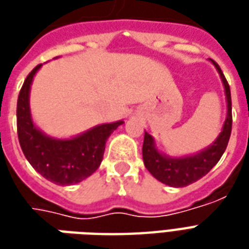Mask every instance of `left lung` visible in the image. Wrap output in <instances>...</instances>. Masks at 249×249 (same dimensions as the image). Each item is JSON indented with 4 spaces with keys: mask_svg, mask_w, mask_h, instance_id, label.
<instances>
[{
    "mask_svg": "<svg viewBox=\"0 0 249 249\" xmlns=\"http://www.w3.org/2000/svg\"><path fill=\"white\" fill-rule=\"evenodd\" d=\"M220 77L223 80L228 103V113L225 119L223 130L216 139L213 144L208 146L205 151L200 152L195 156L181 157V159H172L159 153L153 144V139L151 135L145 132L144 135V144H142V159L145 168L151 172V175L159 181L171 185V187H187L189 184L197 181L198 178L205 176L212 168L217 164L223 153L227 149L228 141L232 130V101H231L230 84L223 74L220 66L213 62Z\"/></svg>",
    "mask_w": 249,
    "mask_h": 249,
    "instance_id": "left-lung-1",
    "label": "left lung"
}]
</instances>
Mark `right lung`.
<instances>
[{
  "mask_svg": "<svg viewBox=\"0 0 249 249\" xmlns=\"http://www.w3.org/2000/svg\"><path fill=\"white\" fill-rule=\"evenodd\" d=\"M37 65L25 78L17 100V133L21 149L41 176L58 185H71L89 178L103 161L105 142L123 121L98 125L71 140H54L37 129L30 119L29 89Z\"/></svg>",
  "mask_w": 249,
  "mask_h": 249,
  "instance_id": "right-lung-1",
  "label": "right lung"
}]
</instances>
